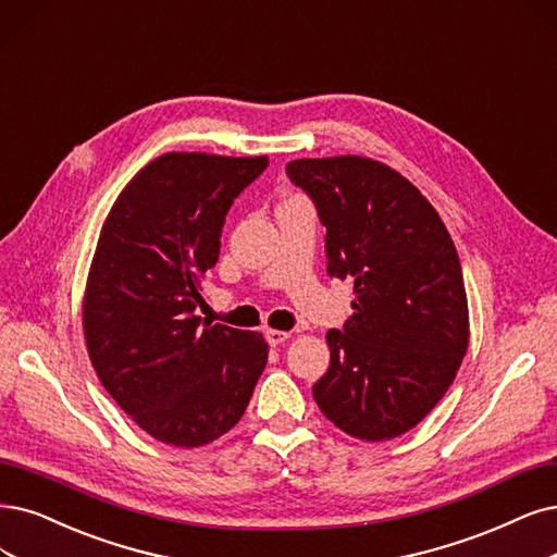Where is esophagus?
<instances>
[{"label":"esophagus","instance_id":"34e87169","mask_svg":"<svg viewBox=\"0 0 557 557\" xmlns=\"http://www.w3.org/2000/svg\"><path fill=\"white\" fill-rule=\"evenodd\" d=\"M289 337H292V333H286V331H273V327H268V331H265V339L271 346H280Z\"/></svg>","mask_w":557,"mask_h":557}]
</instances>
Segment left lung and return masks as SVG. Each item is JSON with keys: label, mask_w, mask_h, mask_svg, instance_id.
Returning <instances> with one entry per match:
<instances>
[{"label": "left lung", "mask_w": 557, "mask_h": 557, "mask_svg": "<svg viewBox=\"0 0 557 557\" xmlns=\"http://www.w3.org/2000/svg\"><path fill=\"white\" fill-rule=\"evenodd\" d=\"M286 174L325 226L327 273L354 277V314L327 331L331 367L314 383L321 413L360 441L420 424L468 348V298L457 247L429 199L362 156L300 158Z\"/></svg>", "instance_id": "1"}]
</instances>
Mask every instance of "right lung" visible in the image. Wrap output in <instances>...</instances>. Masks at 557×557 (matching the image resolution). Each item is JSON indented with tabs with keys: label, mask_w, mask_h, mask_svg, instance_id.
<instances>
[{
	"label": "right lung",
	"mask_w": 557,
	"mask_h": 557,
	"mask_svg": "<svg viewBox=\"0 0 557 557\" xmlns=\"http://www.w3.org/2000/svg\"><path fill=\"white\" fill-rule=\"evenodd\" d=\"M265 168V156L162 153L102 222L82 300L87 351L102 387L160 443L218 441L243 418L265 367L261 333L201 325L195 314L224 215Z\"/></svg>",
	"instance_id": "1"
}]
</instances>
